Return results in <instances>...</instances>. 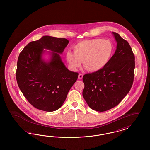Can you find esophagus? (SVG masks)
<instances>
[{
    "instance_id": "1",
    "label": "esophagus",
    "mask_w": 150,
    "mask_h": 150,
    "mask_svg": "<svg viewBox=\"0 0 150 150\" xmlns=\"http://www.w3.org/2000/svg\"><path fill=\"white\" fill-rule=\"evenodd\" d=\"M83 75L82 74H79L78 75L79 79H81L83 78Z\"/></svg>"
}]
</instances>
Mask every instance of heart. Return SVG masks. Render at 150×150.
Segmentation results:
<instances>
[{"mask_svg": "<svg viewBox=\"0 0 150 150\" xmlns=\"http://www.w3.org/2000/svg\"><path fill=\"white\" fill-rule=\"evenodd\" d=\"M74 53H66V59L73 70H76L83 62L89 71H97L104 67L111 58L113 45L107 39H92L83 40L73 47Z\"/></svg>", "mask_w": 150, "mask_h": 150, "instance_id": "heart-1", "label": "heart"}]
</instances>
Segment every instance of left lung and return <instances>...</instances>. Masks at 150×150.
<instances>
[{
	"label": "left lung",
	"instance_id": "1",
	"mask_svg": "<svg viewBox=\"0 0 150 150\" xmlns=\"http://www.w3.org/2000/svg\"><path fill=\"white\" fill-rule=\"evenodd\" d=\"M117 42L114 54L106 65L83 77V96L88 105L103 112L116 106L130 91L134 78L135 57L128 42L112 32Z\"/></svg>",
	"mask_w": 150,
	"mask_h": 150
}]
</instances>
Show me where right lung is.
I'll list each match as a JSON object with an SVG mask.
<instances>
[{"instance_id":"right-lung-1","label":"right lung","mask_w":150,"mask_h":150,"mask_svg":"<svg viewBox=\"0 0 150 150\" xmlns=\"http://www.w3.org/2000/svg\"><path fill=\"white\" fill-rule=\"evenodd\" d=\"M69 41L65 38L44 36L29 43L20 53L16 80L29 103L40 110L52 112L62 106L78 72L69 71L58 53L62 54ZM44 49L52 52L49 62L42 58Z\"/></svg>"}]
</instances>
